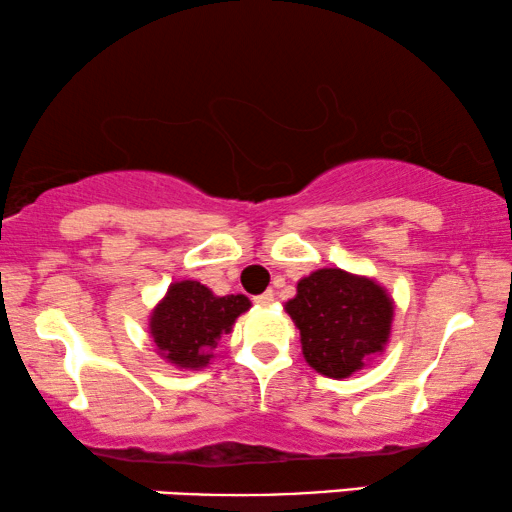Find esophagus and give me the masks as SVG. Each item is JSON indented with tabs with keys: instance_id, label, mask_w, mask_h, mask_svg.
I'll list each match as a JSON object with an SVG mask.
<instances>
[{
	"instance_id": "esophagus-1",
	"label": "esophagus",
	"mask_w": 512,
	"mask_h": 512,
	"mask_svg": "<svg viewBox=\"0 0 512 512\" xmlns=\"http://www.w3.org/2000/svg\"><path fill=\"white\" fill-rule=\"evenodd\" d=\"M272 301H275V294H272V291H263V294H258L254 298L256 305H270Z\"/></svg>"
}]
</instances>
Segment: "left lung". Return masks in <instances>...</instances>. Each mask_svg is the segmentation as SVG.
<instances>
[{
	"label": "left lung",
	"instance_id": "obj_1",
	"mask_svg": "<svg viewBox=\"0 0 512 512\" xmlns=\"http://www.w3.org/2000/svg\"><path fill=\"white\" fill-rule=\"evenodd\" d=\"M284 310L301 331L305 362L322 376L348 378L383 353L395 305L369 277L322 268L298 282Z\"/></svg>",
	"mask_w": 512,
	"mask_h": 512
}]
</instances>
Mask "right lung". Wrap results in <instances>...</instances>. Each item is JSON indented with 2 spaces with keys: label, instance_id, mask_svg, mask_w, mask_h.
<instances>
[{
  "label": "right lung",
  "instance_id": "right-lung-1",
  "mask_svg": "<svg viewBox=\"0 0 512 512\" xmlns=\"http://www.w3.org/2000/svg\"><path fill=\"white\" fill-rule=\"evenodd\" d=\"M249 308L244 294L216 296L204 284L181 280L155 305L148 329L164 360L178 369H202L214 357L221 336L230 334L237 317Z\"/></svg>",
  "mask_w": 512,
  "mask_h": 512
}]
</instances>
